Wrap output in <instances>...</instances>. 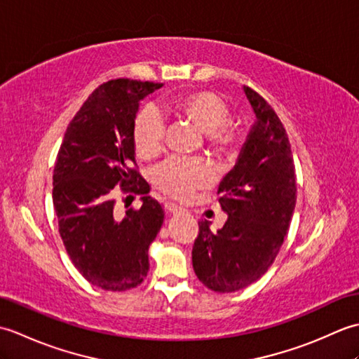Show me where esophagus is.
<instances>
[{"label": "esophagus", "instance_id": "34e87169", "mask_svg": "<svg viewBox=\"0 0 359 359\" xmlns=\"http://www.w3.org/2000/svg\"><path fill=\"white\" fill-rule=\"evenodd\" d=\"M165 208H166V211L172 212V215H182V212L187 211L184 207H180V205L174 203V202H166L165 203Z\"/></svg>", "mask_w": 359, "mask_h": 359}]
</instances>
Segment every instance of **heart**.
Masks as SVG:
<instances>
[{
  "label": "heart",
  "instance_id": "heart-1",
  "mask_svg": "<svg viewBox=\"0 0 359 359\" xmlns=\"http://www.w3.org/2000/svg\"><path fill=\"white\" fill-rule=\"evenodd\" d=\"M177 109L207 134L210 144L215 149L231 154L236 148V134L222 128L226 120V108L216 95L210 93H197L180 98ZM163 118L154 108L143 109L134 123V144L137 154L142 157H154L163 144ZM211 174L208 166L199 158L171 157L160 165L156 174V184L163 191L179 199H188L194 189L205 185Z\"/></svg>",
  "mask_w": 359,
  "mask_h": 359
}]
</instances>
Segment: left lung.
<instances>
[{
  "label": "left lung",
  "instance_id": "left-lung-1",
  "mask_svg": "<svg viewBox=\"0 0 359 359\" xmlns=\"http://www.w3.org/2000/svg\"><path fill=\"white\" fill-rule=\"evenodd\" d=\"M255 121L233 170L220 180L226 222L216 233L199 222L193 247L196 276L212 292L233 293L270 269L296 205L294 162L284 125L255 90L243 86Z\"/></svg>",
  "mask_w": 359,
  "mask_h": 359
}]
</instances>
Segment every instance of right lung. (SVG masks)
Masks as SVG:
<instances>
[{
  "label": "right lung",
  "instance_id": "1",
  "mask_svg": "<svg viewBox=\"0 0 359 359\" xmlns=\"http://www.w3.org/2000/svg\"><path fill=\"white\" fill-rule=\"evenodd\" d=\"M162 86L118 79L95 89L67 126L53 168L52 201L67 255L83 278L108 292L142 284L149 245L165 220L162 203L151 196L123 217L114 211L116 187L149 191L131 168L134 123L140 102Z\"/></svg>",
  "mask_w": 359,
  "mask_h": 359
}]
</instances>
